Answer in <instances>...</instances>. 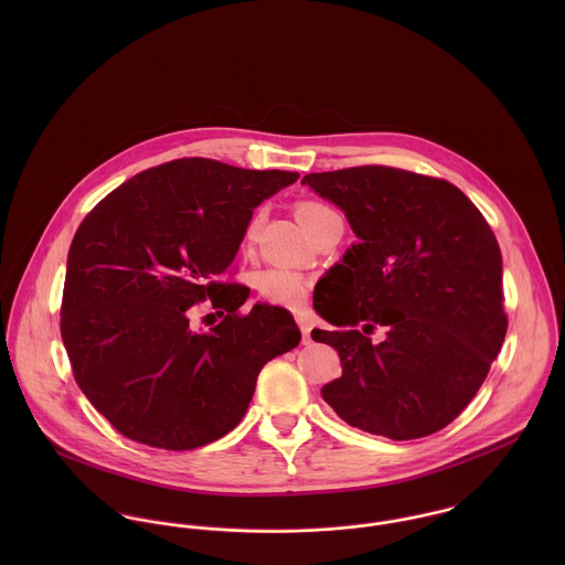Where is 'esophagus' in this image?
I'll return each mask as SVG.
<instances>
[{"mask_svg":"<svg viewBox=\"0 0 565 565\" xmlns=\"http://www.w3.org/2000/svg\"><path fill=\"white\" fill-rule=\"evenodd\" d=\"M296 322H298V326H300V330H302L305 343H309V341H311V330H313V326H311V320H309V318H305V316H298V318H296Z\"/></svg>","mask_w":565,"mask_h":565,"instance_id":"esophagus-1","label":"esophagus"}]
</instances>
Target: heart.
Masks as SVG:
<instances>
[{
    "label": "heart",
    "instance_id": "1",
    "mask_svg": "<svg viewBox=\"0 0 565 565\" xmlns=\"http://www.w3.org/2000/svg\"><path fill=\"white\" fill-rule=\"evenodd\" d=\"M330 215H339L332 206L323 204V202H316V200H305L298 204V217L300 222L309 228V233H313L326 217ZM265 220V211L258 209L247 226H245V239L254 242L260 226ZM254 287L260 296L263 302L271 305V307H285V309H300L307 305L309 294H311V280L289 267H269L265 271H260L254 280Z\"/></svg>",
    "mask_w": 565,
    "mask_h": 565
}]
</instances>
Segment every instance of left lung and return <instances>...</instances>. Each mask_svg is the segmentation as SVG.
Returning a JSON list of instances; mask_svg holds the SVG:
<instances>
[{"label": "left lung", "instance_id": "8db88e82", "mask_svg": "<svg viewBox=\"0 0 565 565\" xmlns=\"http://www.w3.org/2000/svg\"><path fill=\"white\" fill-rule=\"evenodd\" d=\"M302 184L359 237L328 271L326 294L343 302H313L337 330L311 337L343 365L323 401L350 426L396 441L441 430L477 396L509 323L483 213L444 178L385 164L309 173ZM376 324L388 337L374 347Z\"/></svg>", "mask_w": 565, "mask_h": 565}]
</instances>
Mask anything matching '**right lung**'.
Here are the masks:
<instances>
[{
    "mask_svg": "<svg viewBox=\"0 0 565 565\" xmlns=\"http://www.w3.org/2000/svg\"><path fill=\"white\" fill-rule=\"evenodd\" d=\"M298 178L175 159L132 175L82 220L61 334L78 387L121 435L164 450L224 437L263 365L300 343L289 311L242 313L249 287L231 280L254 206ZM202 303L223 318L206 333L188 326Z\"/></svg>",
    "mask_w": 565,
    "mask_h": 565,
    "instance_id": "obj_1",
    "label": "right lung"
}]
</instances>
